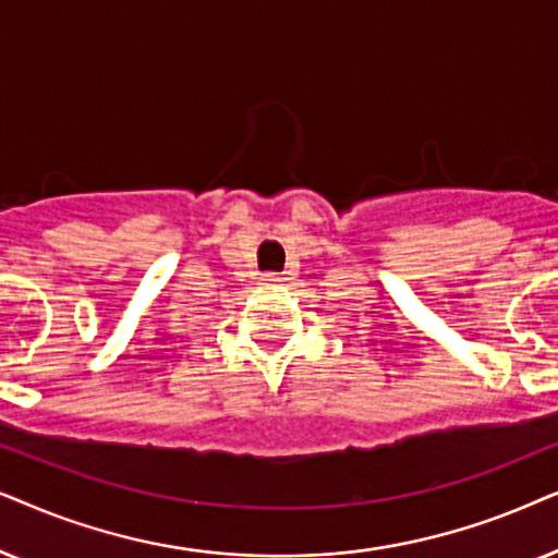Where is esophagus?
Masks as SVG:
<instances>
[{"label": "esophagus", "mask_w": 558, "mask_h": 558, "mask_svg": "<svg viewBox=\"0 0 558 558\" xmlns=\"http://www.w3.org/2000/svg\"><path fill=\"white\" fill-rule=\"evenodd\" d=\"M280 283H286L283 275H278V272H267L265 275V286H280Z\"/></svg>", "instance_id": "esophagus-1"}]
</instances>
